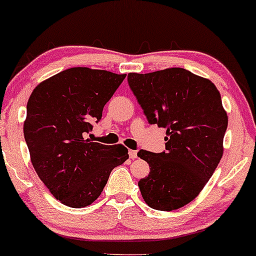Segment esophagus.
<instances>
[{"label": "esophagus", "mask_w": 256, "mask_h": 256, "mask_svg": "<svg viewBox=\"0 0 256 256\" xmlns=\"http://www.w3.org/2000/svg\"><path fill=\"white\" fill-rule=\"evenodd\" d=\"M128 156H130L131 159H136L137 158V152L130 150H128Z\"/></svg>", "instance_id": "1"}]
</instances>
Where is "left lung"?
Instances as JSON below:
<instances>
[{
  "label": "left lung",
  "instance_id": "left-lung-1",
  "mask_svg": "<svg viewBox=\"0 0 256 256\" xmlns=\"http://www.w3.org/2000/svg\"><path fill=\"white\" fill-rule=\"evenodd\" d=\"M128 80L148 122L166 128L164 152L137 153L150 168L138 182L141 194L156 210L180 209L200 193L222 158L228 118L220 92L182 68L130 72Z\"/></svg>",
  "mask_w": 256,
  "mask_h": 256
}]
</instances>
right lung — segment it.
Listing matches in <instances>:
<instances>
[{"label":"right lung","mask_w":256,"mask_h":256,"mask_svg":"<svg viewBox=\"0 0 256 256\" xmlns=\"http://www.w3.org/2000/svg\"><path fill=\"white\" fill-rule=\"evenodd\" d=\"M125 76L70 68L38 84L28 100L24 137L32 166L64 206L94 203L112 170L128 159L122 144L106 146L86 138Z\"/></svg>","instance_id":"obj_1"}]
</instances>
